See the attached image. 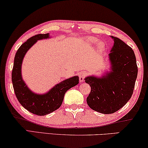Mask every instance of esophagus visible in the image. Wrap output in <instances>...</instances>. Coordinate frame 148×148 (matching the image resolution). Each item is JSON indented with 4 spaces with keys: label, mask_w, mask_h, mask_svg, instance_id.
I'll return each mask as SVG.
<instances>
[{
    "label": "esophagus",
    "mask_w": 148,
    "mask_h": 148,
    "mask_svg": "<svg viewBox=\"0 0 148 148\" xmlns=\"http://www.w3.org/2000/svg\"><path fill=\"white\" fill-rule=\"evenodd\" d=\"M87 76V72L86 71L81 72L80 74H79V80L80 82H84L85 77Z\"/></svg>",
    "instance_id": "esophagus-1"
}]
</instances>
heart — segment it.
Listing matches in <instances>:
<instances>
[{"mask_svg":"<svg viewBox=\"0 0 148 148\" xmlns=\"http://www.w3.org/2000/svg\"><path fill=\"white\" fill-rule=\"evenodd\" d=\"M98 42H99V39L96 38V37H90V38L87 39V43L90 45H95ZM98 47H99V49H103L105 48V43H99V45H98Z\"/></svg>","mask_w":148,"mask_h":148,"instance_id":"1","label":"heart"}]
</instances>
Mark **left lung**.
Returning a JSON list of instances; mask_svg holds the SVG:
<instances>
[{"mask_svg":"<svg viewBox=\"0 0 148 148\" xmlns=\"http://www.w3.org/2000/svg\"><path fill=\"white\" fill-rule=\"evenodd\" d=\"M111 37L114 45L109 54L111 71L99 78L91 76L84 79L91 87L87 104L103 114L115 113L127 103L134 92L138 71L132 47L117 37Z\"/></svg>","mask_w":148,"mask_h":148,"instance_id":"left-lung-1","label":"left lung"}]
</instances>
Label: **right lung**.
I'll list each match as a JSON object with an SVG mask.
<instances>
[{"instance_id":"1","label":"right lung","mask_w":148,"mask_h":148,"mask_svg":"<svg viewBox=\"0 0 148 148\" xmlns=\"http://www.w3.org/2000/svg\"><path fill=\"white\" fill-rule=\"evenodd\" d=\"M49 37V33L38 34L23 43L14 56L12 71V86L18 102L25 109L39 116L47 115L60 108L66 91L79 82L78 76H73L56 84L44 95L33 92L25 83L21 75V65L25 55L37 40Z\"/></svg>"}]
</instances>
